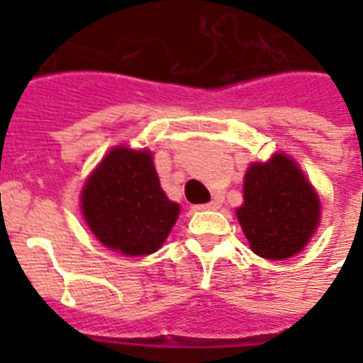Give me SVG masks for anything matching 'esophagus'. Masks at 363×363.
<instances>
[{"label": "esophagus", "mask_w": 363, "mask_h": 363, "mask_svg": "<svg viewBox=\"0 0 363 363\" xmlns=\"http://www.w3.org/2000/svg\"><path fill=\"white\" fill-rule=\"evenodd\" d=\"M218 207H220V203H218L216 199H213V201H209V203L199 205V209H203V211H216Z\"/></svg>", "instance_id": "1"}]
</instances>
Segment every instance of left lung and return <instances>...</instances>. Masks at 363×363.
<instances>
[{
	"label": "left lung",
	"mask_w": 363,
	"mask_h": 363,
	"mask_svg": "<svg viewBox=\"0 0 363 363\" xmlns=\"http://www.w3.org/2000/svg\"><path fill=\"white\" fill-rule=\"evenodd\" d=\"M238 218L254 252L284 259L299 252L315 233L320 201L298 165L275 154L267 164L248 167Z\"/></svg>",
	"instance_id": "1"
}]
</instances>
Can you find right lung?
I'll list each match as a JSON object with an SVG mask.
<instances>
[{
  "instance_id": "obj_1",
  "label": "right lung",
  "mask_w": 363,
  "mask_h": 363,
  "mask_svg": "<svg viewBox=\"0 0 363 363\" xmlns=\"http://www.w3.org/2000/svg\"><path fill=\"white\" fill-rule=\"evenodd\" d=\"M82 215L105 247L128 256L156 252L179 216L147 150L113 148L82 188Z\"/></svg>"
}]
</instances>
